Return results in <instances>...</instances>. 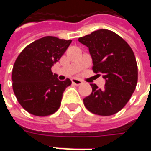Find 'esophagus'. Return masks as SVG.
<instances>
[{
    "label": "esophagus",
    "instance_id": "34e87169",
    "mask_svg": "<svg viewBox=\"0 0 151 151\" xmlns=\"http://www.w3.org/2000/svg\"><path fill=\"white\" fill-rule=\"evenodd\" d=\"M72 83L73 84H75V85H81L83 83V82L80 79H78V78H72Z\"/></svg>",
    "mask_w": 151,
    "mask_h": 151
}]
</instances>
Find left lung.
I'll use <instances>...</instances> for the list:
<instances>
[{
    "mask_svg": "<svg viewBox=\"0 0 151 151\" xmlns=\"http://www.w3.org/2000/svg\"><path fill=\"white\" fill-rule=\"evenodd\" d=\"M78 41L88 47L93 71L106 80L101 89L90 84L92 93L83 99L84 106L98 115H113L125 106L136 88L138 67L134 52L120 36L107 29L94 31Z\"/></svg>",
    "mask_w": 151,
    "mask_h": 151,
    "instance_id": "1",
    "label": "left lung"
}]
</instances>
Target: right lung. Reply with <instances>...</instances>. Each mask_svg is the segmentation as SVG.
I'll return each mask as SVG.
<instances>
[{
	"label": "right lung",
	"instance_id": "1",
	"mask_svg": "<svg viewBox=\"0 0 151 151\" xmlns=\"http://www.w3.org/2000/svg\"><path fill=\"white\" fill-rule=\"evenodd\" d=\"M72 40L47 36L30 43L14 63L12 80L15 95L25 110L44 117L59 109L69 78L59 81L51 70L65 52Z\"/></svg>",
	"mask_w": 151,
	"mask_h": 151
}]
</instances>
